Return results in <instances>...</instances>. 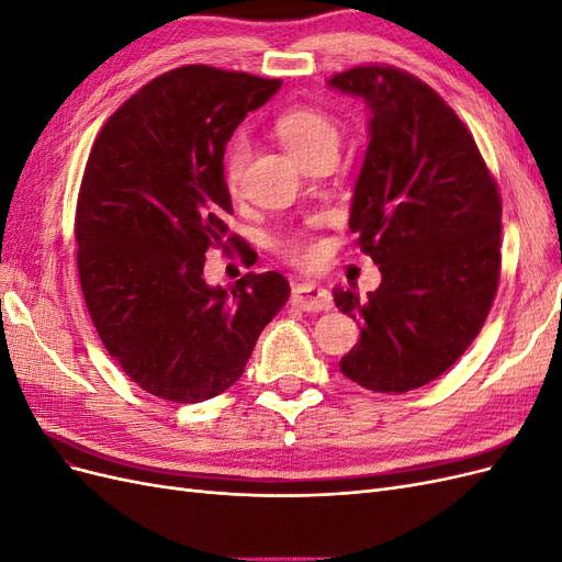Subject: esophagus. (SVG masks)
I'll use <instances>...</instances> for the list:
<instances>
[{"instance_id": "1", "label": "esophagus", "mask_w": 562, "mask_h": 562, "mask_svg": "<svg viewBox=\"0 0 562 562\" xmlns=\"http://www.w3.org/2000/svg\"><path fill=\"white\" fill-rule=\"evenodd\" d=\"M291 302L302 312H326L333 307L330 293L316 283H297L293 288Z\"/></svg>"}]
</instances>
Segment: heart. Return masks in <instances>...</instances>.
<instances>
[{"mask_svg": "<svg viewBox=\"0 0 562 562\" xmlns=\"http://www.w3.org/2000/svg\"><path fill=\"white\" fill-rule=\"evenodd\" d=\"M277 135L285 145V149L300 161L310 159L321 149H337V143H339L337 122L328 112L316 110V108H293L283 112L277 119ZM246 161H248V143L244 138H236L227 155V184L232 192L239 190L244 171H246ZM288 252H291L295 260L312 258V248L300 241H293L288 246Z\"/></svg>", "mask_w": 562, "mask_h": 562, "instance_id": "obj_1", "label": "heart"}]
</instances>
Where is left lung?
<instances>
[{
	"label": "left lung",
	"mask_w": 562,
	"mask_h": 562,
	"mask_svg": "<svg viewBox=\"0 0 562 562\" xmlns=\"http://www.w3.org/2000/svg\"><path fill=\"white\" fill-rule=\"evenodd\" d=\"M328 87L363 98L370 114L349 229L382 274L368 300L356 285L333 291L361 326L339 370L405 394L443 375L481 333L499 283L502 201L473 135L417 77L363 65Z\"/></svg>",
	"instance_id": "8db88e82"
}]
</instances>
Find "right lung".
<instances>
[{
  "label": "right lung",
  "mask_w": 562,
  "mask_h": 562,
  "mask_svg": "<svg viewBox=\"0 0 562 562\" xmlns=\"http://www.w3.org/2000/svg\"><path fill=\"white\" fill-rule=\"evenodd\" d=\"M281 79L187 65L151 79L98 133L77 203V267L105 349L147 394L201 403L244 375L291 295L277 274L209 285L211 248L229 236L225 145Z\"/></svg>",
  "instance_id": "add662e5"
}]
</instances>
